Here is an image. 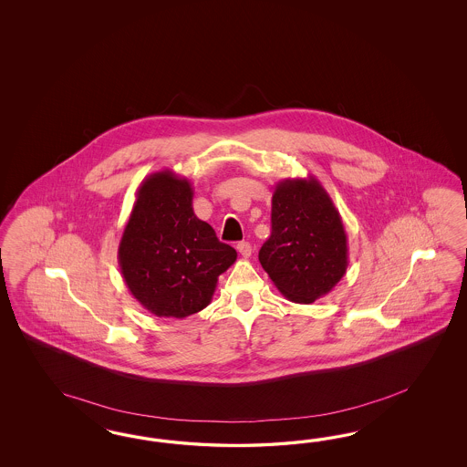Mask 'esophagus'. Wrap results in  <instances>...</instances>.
Segmentation results:
<instances>
[{
  "label": "esophagus",
  "instance_id": "esophagus-1",
  "mask_svg": "<svg viewBox=\"0 0 467 467\" xmlns=\"http://www.w3.org/2000/svg\"><path fill=\"white\" fill-rule=\"evenodd\" d=\"M236 248H238V252H240L243 258H248L252 254V244L248 241H241Z\"/></svg>",
  "mask_w": 467,
  "mask_h": 467
}]
</instances>
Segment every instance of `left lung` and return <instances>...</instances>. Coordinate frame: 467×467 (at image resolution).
Segmentation results:
<instances>
[{
	"instance_id": "1",
	"label": "left lung",
	"mask_w": 467,
	"mask_h": 467,
	"mask_svg": "<svg viewBox=\"0 0 467 467\" xmlns=\"http://www.w3.org/2000/svg\"><path fill=\"white\" fill-rule=\"evenodd\" d=\"M340 213L315 176L287 178L272 195V234L258 260L283 296L308 305L328 295L348 269Z\"/></svg>"
}]
</instances>
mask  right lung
<instances>
[{"label":"right lung","instance_id":"add662e5","mask_svg":"<svg viewBox=\"0 0 467 467\" xmlns=\"http://www.w3.org/2000/svg\"><path fill=\"white\" fill-rule=\"evenodd\" d=\"M192 183L170 170L147 176L118 246L128 291L145 310L184 318L213 301L236 250L193 213Z\"/></svg>","mask_w":467,"mask_h":467}]
</instances>
